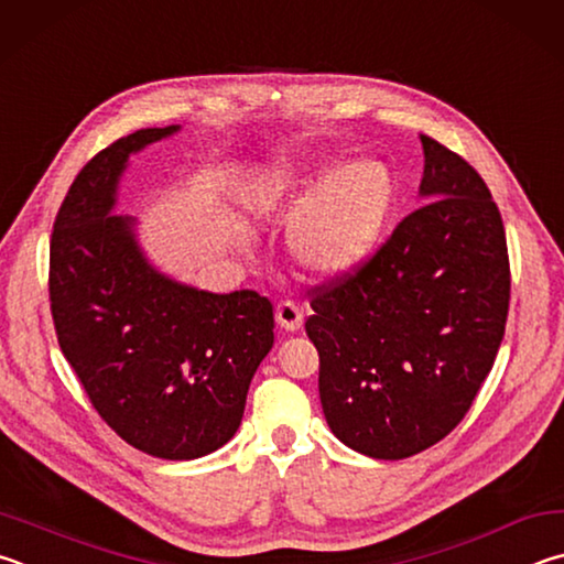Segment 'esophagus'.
Segmentation results:
<instances>
[{
	"instance_id": "esophagus-1",
	"label": "esophagus",
	"mask_w": 564,
	"mask_h": 564,
	"mask_svg": "<svg viewBox=\"0 0 564 564\" xmlns=\"http://www.w3.org/2000/svg\"><path fill=\"white\" fill-rule=\"evenodd\" d=\"M274 317H276V324H280L282 329H288V332H297V329L302 327V322H304V312L300 310V304H297V302H292V300H282L280 304H276Z\"/></svg>"
}]
</instances>
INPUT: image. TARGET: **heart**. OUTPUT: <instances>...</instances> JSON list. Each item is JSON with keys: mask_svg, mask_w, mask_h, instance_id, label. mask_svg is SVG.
I'll return each mask as SVG.
<instances>
[{"mask_svg": "<svg viewBox=\"0 0 564 564\" xmlns=\"http://www.w3.org/2000/svg\"><path fill=\"white\" fill-rule=\"evenodd\" d=\"M252 200L262 213L297 210L292 250L307 270L339 274L371 250L393 203L391 175L379 163L351 165L310 200V177L297 167H274L254 183Z\"/></svg>", "mask_w": 564, "mask_h": 564, "instance_id": "obj_1", "label": "heart"}]
</instances>
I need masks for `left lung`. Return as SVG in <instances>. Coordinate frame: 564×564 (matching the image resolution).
<instances>
[{
	"instance_id": "obj_1",
	"label": "left lung",
	"mask_w": 564,
	"mask_h": 564,
	"mask_svg": "<svg viewBox=\"0 0 564 564\" xmlns=\"http://www.w3.org/2000/svg\"><path fill=\"white\" fill-rule=\"evenodd\" d=\"M421 145L429 203L367 260L314 284L304 324L332 433L381 460L416 456L458 426L510 307L506 227L486 181L433 138Z\"/></svg>"
}]
</instances>
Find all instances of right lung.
Masks as SVG:
<instances>
[{"label": "right lung", "mask_w": 564, "mask_h": 564, "mask_svg": "<svg viewBox=\"0 0 564 564\" xmlns=\"http://www.w3.org/2000/svg\"><path fill=\"white\" fill-rule=\"evenodd\" d=\"M175 131L118 138L78 171L48 245V302L58 347L98 416L148 456L193 460L240 429L274 344V312L250 290L213 294L167 280L138 250L131 217L111 215L128 155Z\"/></svg>", "instance_id": "right-lung-1"}]
</instances>
